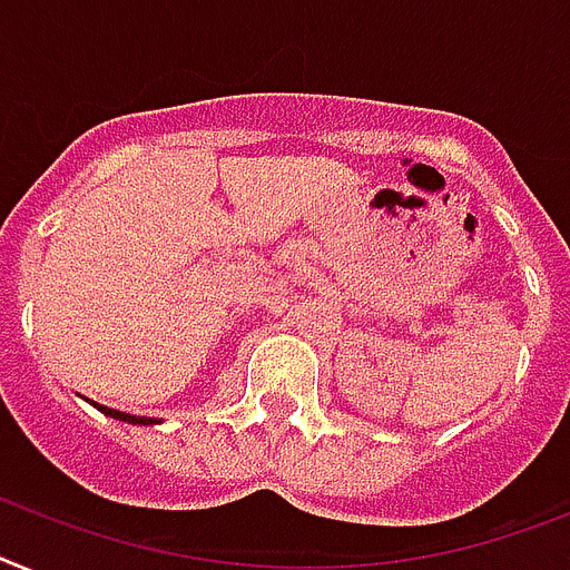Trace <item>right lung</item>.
I'll list each match as a JSON object with an SVG mask.
<instances>
[{"label":"right lung","instance_id":"add662e5","mask_svg":"<svg viewBox=\"0 0 570 570\" xmlns=\"http://www.w3.org/2000/svg\"><path fill=\"white\" fill-rule=\"evenodd\" d=\"M99 410L105 415H114V419H119V421H128V424H149L151 419H142V415H128V413H119V410H108V406H101L99 404Z\"/></svg>","mask_w":570,"mask_h":570}]
</instances>
